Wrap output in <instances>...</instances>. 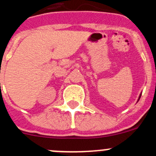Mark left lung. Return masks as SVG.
Returning <instances> with one entry per match:
<instances>
[{
  "label": "left lung",
  "mask_w": 156,
  "mask_h": 156,
  "mask_svg": "<svg viewBox=\"0 0 156 156\" xmlns=\"http://www.w3.org/2000/svg\"><path fill=\"white\" fill-rule=\"evenodd\" d=\"M141 95H142V92H141V93H140V96H139V98H138V100H137V101H139V100H140V97H141Z\"/></svg>",
  "instance_id": "8db88e82"
}]
</instances>
